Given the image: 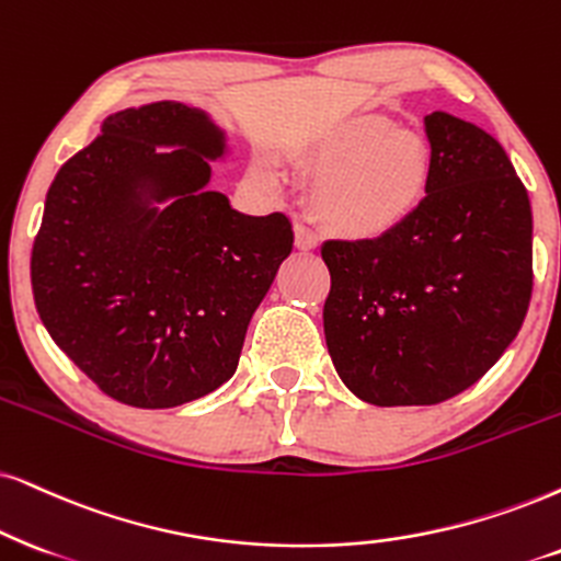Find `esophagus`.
Listing matches in <instances>:
<instances>
[{"instance_id":"esophagus-1","label":"esophagus","mask_w":561,"mask_h":561,"mask_svg":"<svg viewBox=\"0 0 561 561\" xmlns=\"http://www.w3.org/2000/svg\"><path fill=\"white\" fill-rule=\"evenodd\" d=\"M295 245L300 248V251H316V248H318V236L308 228V225L297 222L295 225Z\"/></svg>"}]
</instances>
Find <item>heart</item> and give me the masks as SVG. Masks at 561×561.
Segmentation results:
<instances>
[{
	"label": "heart",
	"mask_w": 561,
	"mask_h": 561,
	"mask_svg": "<svg viewBox=\"0 0 561 561\" xmlns=\"http://www.w3.org/2000/svg\"><path fill=\"white\" fill-rule=\"evenodd\" d=\"M297 162L323 175L313 209L331 232L352 240L382 238L422 207L432 183V150L422 134L396 129L378 113L352 116L297 152ZM261 181H272L256 170Z\"/></svg>",
	"instance_id": "obj_1"
}]
</instances>
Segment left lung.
I'll list each match as a JSON object with an SVG mask.
<instances>
[{
  "label": "left lung",
  "mask_w": 561,
  "mask_h": 561,
  "mask_svg": "<svg viewBox=\"0 0 561 561\" xmlns=\"http://www.w3.org/2000/svg\"><path fill=\"white\" fill-rule=\"evenodd\" d=\"M432 183L401 228L325 240L329 354L373 407H432L471 388L520 331L534 289L528 191L492 134L424 118Z\"/></svg>",
  "instance_id": "1"
}]
</instances>
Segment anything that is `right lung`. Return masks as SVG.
<instances>
[{
	"instance_id": "1",
	"label": "right lung",
	"mask_w": 561,
	"mask_h": 561,
	"mask_svg": "<svg viewBox=\"0 0 561 561\" xmlns=\"http://www.w3.org/2000/svg\"><path fill=\"white\" fill-rule=\"evenodd\" d=\"M225 152L207 113L160 101L111 113L48 188L31 256L35 308L111 399L170 409L230 380L293 251L282 211L240 215L207 188L209 160Z\"/></svg>"
}]
</instances>
